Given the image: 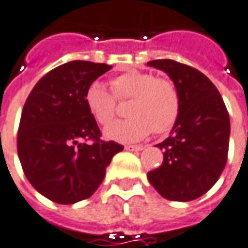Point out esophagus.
<instances>
[{
  "instance_id": "obj_1",
  "label": "esophagus",
  "mask_w": 248,
  "mask_h": 248,
  "mask_svg": "<svg viewBox=\"0 0 248 248\" xmlns=\"http://www.w3.org/2000/svg\"><path fill=\"white\" fill-rule=\"evenodd\" d=\"M143 145H126L124 146V149L126 150H133V152H141V150H143Z\"/></svg>"
}]
</instances>
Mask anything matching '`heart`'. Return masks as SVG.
Wrapping results in <instances>:
<instances>
[{
	"label": "heart",
	"mask_w": 248,
	"mask_h": 248,
	"mask_svg": "<svg viewBox=\"0 0 248 248\" xmlns=\"http://www.w3.org/2000/svg\"><path fill=\"white\" fill-rule=\"evenodd\" d=\"M111 93L100 82L90 84L84 94V103L91 117L102 126L112 121L118 100L130 99L126 108L129 118L117 121L105 130L107 140L136 142L152 131L164 134L172 129L181 108L176 84L166 78H155L150 72L131 70L111 80Z\"/></svg>",
	"instance_id": "1"
}]
</instances>
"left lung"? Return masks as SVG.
Here are the masks:
<instances>
[{
	"mask_svg": "<svg viewBox=\"0 0 248 248\" xmlns=\"http://www.w3.org/2000/svg\"><path fill=\"white\" fill-rule=\"evenodd\" d=\"M148 65L168 74L181 100L170 136L155 145L164 161L148 173L149 183L168 200L190 202L208 192L226 166L230 115L217 88L199 70L170 59Z\"/></svg>",
	"mask_w": 248,
	"mask_h": 248,
	"instance_id": "obj_1",
	"label": "left lung"
}]
</instances>
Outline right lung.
Segmentation results:
<instances>
[{"mask_svg": "<svg viewBox=\"0 0 248 248\" xmlns=\"http://www.w3.org/2000/svg\"><path fill=\"white\" fill-rule=\"evenodd\" d=\"M108 70V64L83 60L62 64L36 83L24 105L17 134L22 170L34 189L58 204L88 199L124 150L100 140L84 103L88 86Z\"/></svg>", "mask_w": 248, "mask_h": 248, "instance_id": "right-lung-1", "label": "right lung"}]
</instances>
